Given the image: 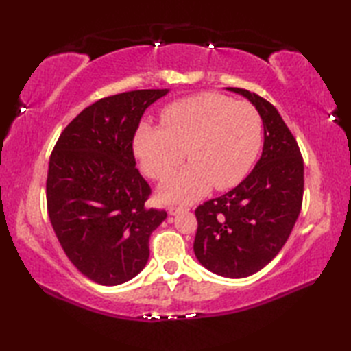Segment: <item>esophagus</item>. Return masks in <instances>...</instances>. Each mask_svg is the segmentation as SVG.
I'll use <instances>...</instances> for the list:
<instances>
[{
    "label": "esophagus",
    "mask_w": 351,
    "mask_h": 351,
    "mask_svg": "<svg viewBox=\"0 0 351 351\" xmlns=\"http://www.w3.org/2000/svg\"><path fill=\"white\" fill-rule=\"evenodd\" d=\"M182 211H189V208L182 206V205H170L169 206V214H171V215H176Z\"/></svg>",
    "instance_id": "34e87169"
}]
</instances>
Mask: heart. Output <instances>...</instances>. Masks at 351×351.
Segmentation results:
<instances>
[{
  "label": "heart",
  "instance_id": "obj_1",
  "mask_svg": "<svg viewBox=\"0 0 351 351\" xmlns=\"http://www.w3.org/2000/svg\"><path fill=\"white\" fill-rule=\"evenodd\" d=\"M263 140V119L249 102L206 92L170 104L161 125L141 123L134 152L145 173L164 181L185 160L191 164L164 182L161 199L190 202L214 187L228 190L249 173Z\"/></svg>",
  "mask_w": 351,
  "mask_h": 351
}]
</instances>
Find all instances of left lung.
Listing matches in <instances>:
<instances>
[{"label": "left lung", "mask_w": 351, "mask_h": 351, "mask_svg": "<svg viewBox=\"0 0 351 351\" xmlns=\"http://www.w3.org/2000/svg\"><path fill=\"white\" fill-rule=\"evenodd\" d=\"M264 123L263 155L244 181L226 195L196 208L195 255L208 270L240 279L255 274L289 238L303 202L304 166L300 147L279 111L245 88Z\"/></svg>", "instance_id": "left-lung-1"}]
</instances>
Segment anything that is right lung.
<instances>
[{
    "label": "right lung",
    "mask_w": 351,
    "mask_h": 351,
    "mask_svg": "<svg viewBox=\"0 0 351 351\" xmlns=\"http://www.w3.org/2000/svg\"><path fill=\"white\" fill-rule=\"evenodd\" d=\"M167 93L132 90L84 108L52 149L47 206L71 263L99 285H121L143 270L149 237L167 217L147 208L132 141L145 110Z\"/></svg>",
    "instance_id": "obj_1"
}]
</instances>
